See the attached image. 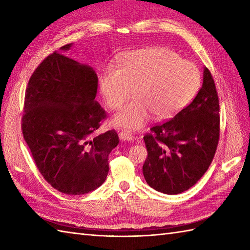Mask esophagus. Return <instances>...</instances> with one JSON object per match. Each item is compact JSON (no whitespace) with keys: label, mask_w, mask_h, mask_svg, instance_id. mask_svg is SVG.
Returning a JSON list of instances; mask_svg holds the SVG:
<instances>
[{"label":"esophagus","mask_w":250,"mask_h":250,"mask_svg":"<svg viewBox=\"0 0 250 250\" xmlns=\"http://www.w3.org/2000/svg\"><path fill=\"white\" fill-rule=\"evenodd\" d=\"M119 137H120L121 141H132V140L134 139L131 132L130 131H126V130L121 131L120 133H119Z\"/></svg>","instance_id":"34e87169"}]
</instances>
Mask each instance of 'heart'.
<instances>
[{
    "label": "heart",
    "mask_w": 250,
    "mask_h": 250,
    "mask_svg": "<svg viewBox=\"0 0 250 250\" xmlns=\"http://www.w3.org/2000/svg\"><path fill=\"white\" fill-rule=\"evenodd\" d=\"M201 87V73L192 62L166 47H151L122 56L117 68L100 77V91L110 109L126 103L113 124L132 130L143 128L153 114L156 119L172 118L186 107Z\"/></svg>",
    "instance_id": "b5f03b06"
}]
</instances>
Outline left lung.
I'll use <instances>...</instances> for the list:
<instances>
[{
    "mask_svg": "<svg viewBox=\"0 0 250 250\" xmlns=\"http://www.w3.org/2000/svg\"><path fill=\"white\" fill-rule=\"evenodd\" d=\"M219 133L218 93L205 67L202 88L192 102L145 134L146 183L166 194L182 193L192 187L213 161Z\"/></svg>",
    "mask_w": 250,
    "mask_h": 250,
    "instance_id": "obj_1",
    "label": "left lung"
}]
</instances>
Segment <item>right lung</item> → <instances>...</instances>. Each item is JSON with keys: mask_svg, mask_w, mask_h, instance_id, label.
Returning <instances> with one entry per match:
<instances>
[{"mask_svg": "<svg viewBox=\"0 0 250 250\" xmlns=\"http://www.w3.org/2000/svg\"><path fill=\"white\" fill-rule=\"evenodd\" d=\"M97 90L92 68L60 51L42 61L25 89L23 139L40 173L62 193L99 188L108 174V155L119 144L115 130L94 135L107 117L94 100Z\"/></svg>", "mask_w": 250, "mask_h": 250, "instance_id": "right-lung-1", "label": "right lung"}]
</instances>
